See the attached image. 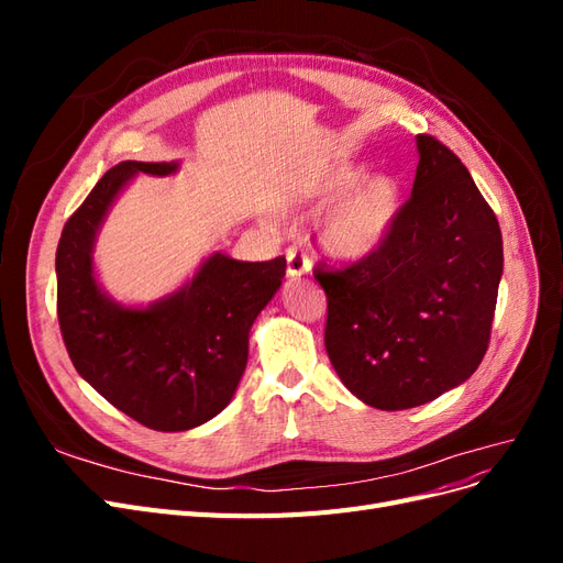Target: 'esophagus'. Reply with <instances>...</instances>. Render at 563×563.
Returning a JSON list of instances; mask_svg holds the SVG:
<instances>
[{"label":"esophagus","mask_w":563,"mask_h":563,"mask_svg":"<svg viewBox=\"0 0 563 563\" xmlns=\"http://www.w3.org/2000/svg\"><path fill=\"white\" fill-rule=\"evenodd\" d=\"M286 263H288L286 272H288V277H291V279L305 277L312 269V261L308 258V253H305L298 246H291L286 251Z\"/></svg>","instance_id":"34e87169"}]
</instances>
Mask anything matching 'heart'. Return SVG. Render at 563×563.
<instances>
[{
	"label": "heart",
	"instance_id": "b5f03b06",
	"mask_svg": "<svg viewBox=\"0 0 563 563\" xmlns=\"http://www.w3.org/2000/svg\"><path fill=\"white\" fill-rule=\"evenodd\" d=\"M305 201H327L319 220V244L338 261H362L376 253L395 225L399 185L385 174L350 164L329 166L302 187Z\"/></svg>",
	"mask_w": 563,
	"mask_h": 563
}]
</instances>
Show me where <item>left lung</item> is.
I'll return each mask as SVG.
<instances>
[{
    "mask_svg": "<svg viewBox=\"0 0 563 563\" xmlns=\"http://www.w3.org/2000/svg\"><path fill=\"white\" fill-rule=\"evenodd\" d=\"M413 192L376 253L314 267L329 300V360L356 399L404 411L482 364L503 277L498 218L453 152L418 139Z\"/></svg>",
    "mask_w": 563,
    "mask_h": 563,
    "instance_id": "1",
    "label": "left lung"
}]
</instances>
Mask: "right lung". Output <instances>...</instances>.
I'll use <instances>...</instances> for the list:
<instances>
[{"label": "right lung", "instance_id": "right-lung-1", "mask_svg": "<svg viewBox=\"0 0 563 563\" xmlns=\"http://www.w3.org/2000/svg\"><path fill=\"white\" fill-rule=\"evenodd\" d=\"M176 162H122L67 220L58 251V323L79 376L157 432L192 430L230 404L249 360V331L279 291L286 258L242 263L213 253L197 275L147 308H124L93 275V242L114 197L139 174Z\"/></svg>", "mask_w": 563, "mask_h": 563}]
</instances>
